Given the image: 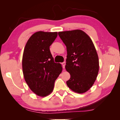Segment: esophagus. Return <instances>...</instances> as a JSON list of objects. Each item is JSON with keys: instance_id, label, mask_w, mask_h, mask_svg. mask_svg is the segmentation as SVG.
Returning a JSON list of instances; mask_svg holds the SVG:
<instances>
[{"instance_id": "esophagus-1", "label": "esophagus", "mask_w": 120, "mask_h": 120, "mask_svg": "<svg viewBox=\"0 0 120 120\" xmlns=\"http://www.w3.org/2000/svg\"><path fill=\"white\" fill-rule=\"evenodd\" d=\"M62 67L63 68H65V65H66V62H64L62 63Z\"/></svg>"}]
</instances>
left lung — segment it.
I'll return each instance as SVG.
<instances>
[{
  "label": "left lung",
  "mask_w": 120,
  "mask_h": 120,
  "mask_svg": "<svg viewBox=\"0 0 120 120\" xmlns=\"http://www.w3.org/2000/svg\"><path fill=\"white\" fill-rule=\"evenodd\" d=\"M58 35L67 51L65 68L70 78L67 85L75 92L85 93L94 84L99 70L98 57L94 44L80 30L59 32Z\"/></svg>",
  "instance_id": "1"
}]
</instances>
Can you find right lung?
Returning <instances> with one entry per match:
<instances>
[{
    "instance_id": "1",
    "label": "right lung",
    "mask_w": 120,
    "mask_h": 120,
    "mask_svg": "<svg viewBox=\"0 0 120 120\" xmlns=\"http://www.w3.org/2000/svg\"><path fill=\"white\" fill-rule=\"evenodd\" d=\"M57 35V32H37L30 38L24 48V79L32 92L41 97L52 92L54 82L62 70L61 64L54 62L50 50Z\"/></svg>"
}]
</instances>
